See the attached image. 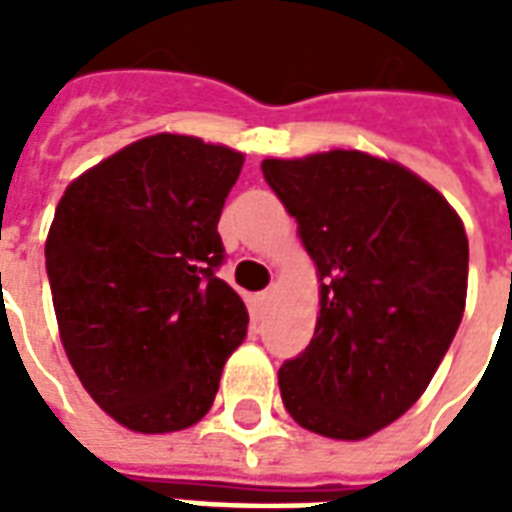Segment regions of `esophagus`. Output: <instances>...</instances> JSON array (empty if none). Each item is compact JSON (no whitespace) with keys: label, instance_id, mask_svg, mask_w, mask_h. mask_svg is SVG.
<instances>
[{"label":"esophagus","instance_id":"obj_1","mask_svg":"<svg viewBox=\"0 0 512 512\" xmlns=\"http://www.w3.org/2000/svg\"><path fill=\"white\" fill-rule=\"evenodd\" d=\"M271 293H274V288L263 290V293H260V299H263V301H266V299H271Z\"/></svg>","mask_w":512,"mask_h":512}]
</instances>
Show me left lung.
Returning <instances> with one entry per match:
<instances>
[{"label":"left lung","mask_w":512,"mask_h":512,"mask_svg":"<svg viewBox=\"0 0 512 512\" xmlns=\"http://www.w3.org/2000/svg\"><path fill=\"white\" fill-rule=\"evenodd\" d=\"M263 178L318 266L315 337L279 367L301 428L356 441L414 406L466 307L469 241L439 191L359 150L266 158Z\"/></svg>","instance_id":"8db88e82"}]
</instances>
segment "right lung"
<instances>
[{
    "label": "right lung",
    "instance_id": "obj_1",
    "mask_svg": "<svg viewBox=\"0 0 512 512\" xmlns=\"http://www.w3.org/2000/svg\"><path fill=\"white\" fill-rule=\"evenodd\" d=\"M241 167V153L197 136H145L79 175L57 205L46 271L62 345L128 430L200 422L246 337L244 301L216 277V224Z\"/></svg>",
    "mask_w": 512,
    "mask_h": 512
}]
</instances>
